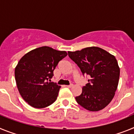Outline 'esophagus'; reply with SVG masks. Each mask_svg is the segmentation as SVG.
I'll return each instance as SVG.
<instances>
[{"label": "esophagus", "instance_id": "1", "mask_svg": "<svg viewBox=\"0 0 134 134\" xmlns=\"http://www.w3.org/2000/svg\"><path fill=\"white\" fill-rule=\"evenodd\" d=\"M72 86H73V85H72V84H71V85H66V87H68V88H71V87H72Z\"/></svg>", "mask_w": 134, "mask_h": 134}]
</instances>
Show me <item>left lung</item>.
Listing matches in <instances>:
<instances>
[{"mask_svg": "<svg viewBox=\"0 0 134 134\" xmlns=\"http://www.w3.org/2000/svg\"><path fill=\"white\" fill-rule=\"evenodd\" d=\"M68 53L82 74L90 77L80 95L75 97L77 103L91 111L104 109L114 97L119 83L120 68L115 57L94 46Z\"/></svg>", "mask_w": 134, "mask_h": 134, "instance_id": "1", "label": "left lung"}]
</instances>
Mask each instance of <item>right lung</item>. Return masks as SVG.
<instances>
[{
    "instance_id": "obj_1",
    "label": "right lung",
    "mask_w": 134,
    "mask_h": 134,
    "mask_svg": "<svg viewBox=\"0 0 134 134\" xmlns=\"http://www.w3.org/2000/svg\"><path fill=\"white\" fill-rule=\"evenodd\" d=\"M67 55L43 46L25 54L15 67V76L20 94L34 108H44L55 101L61 86L51 82L59 62Z\"/></svg>"
}]
</instances>
